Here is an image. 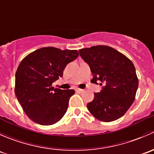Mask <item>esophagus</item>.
Listing matches in <instances>:
<instances>
[{
  "instance_id": "1",
  "label": "esophagus",
  "mask_w": 154,
  "mask_h": 154,
  "mask_svg": "<svg viewBox=\"0 0 154 154\" xmlns=\"http://www.w3.org/2000/svg\"><path fill=\"white\" fill-rule=\"evenodd\" d=\"M75 91H76V92H79V93H82V92H83L84 90L79 89V88H76V89H75Z\"/></svg>"
}]
</instances>
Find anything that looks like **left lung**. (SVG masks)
I'll return each mask as SVG.
<instances>
[{
	"mask_svg": "<svg viewBox=\"0 0 154 154\" xmlns=\"http://www.w3.org/2000/svg\"><path fill=\"white\" fill-rule=\"evenodd\" d=\"M93 75L91 82H101L102 90L94 93L87 108L97 119L104 122L116 121L127 112L138 86L135 68L125 55L112 47L97 45L79 50Z\"/></svg>",
	"mask_w": 154,
	"mask_h": 154,
	"instance_id": "1",
	"label": "left lung"
}]
</instances>
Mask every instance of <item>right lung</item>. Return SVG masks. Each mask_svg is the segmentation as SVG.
Wrapping results in <instances>:
<instances>
[{
    "label": "right lung",
    "mask_w": 154,
    "mask_h": 154,
    "mask_svg": "<svg viewBox=\"0 0 154 154\" xmlns=\"http://www.w3.org/2000/svg\"><path fill=\"white\" fill-rule=\"evenodd\" d=\"M78 56L76 50L45 47L22 60L16 73L15 94L30 120L48 126L63 118L75 91L54 89L51 85L63 76L66 65Z\"/></svg>",
    "instance_id": "add662e5"
}]
</instances>
